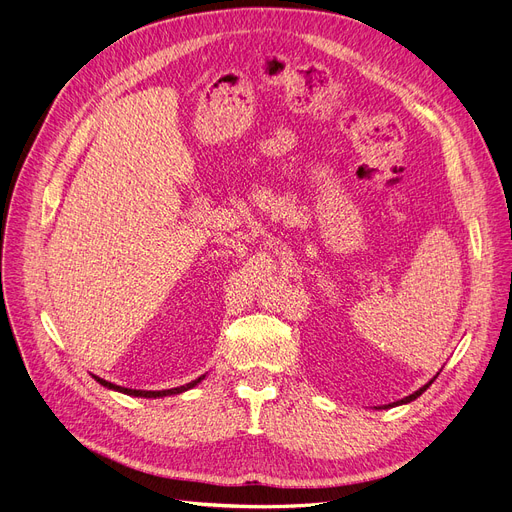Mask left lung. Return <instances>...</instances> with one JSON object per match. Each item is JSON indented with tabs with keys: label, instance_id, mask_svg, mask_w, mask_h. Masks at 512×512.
I'll return each mask as SVG.
<instances>
[{
	"label": "left lung",
	"instance_id": "1",
	"mask_svg": "<svg viewBox=\"0 0 512 512\" xmlns=\"http://www.w3.org/2000/svg\"><path fill=\"white\" fill-rule=\"evenodd\" d=\"M436 378H438V374H436V376L432 378V381H430V383H425V385H423L421 389H417L415 393H410V395H406V398H402V400H398V402H391V404H385V406H374V408H376V410H383V408L387 410V408H393V406H402V404H408V402H412V400H417V398H419V395H421V393H423V391H425L427 387H430V385H432V383L436 381Z\"/></svg>",
	"mask_w": 512,
	"mask_h": 512
}]
</instances>
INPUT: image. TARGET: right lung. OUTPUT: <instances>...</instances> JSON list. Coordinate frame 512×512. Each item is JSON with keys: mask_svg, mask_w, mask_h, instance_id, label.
I'll list each match as a JSON object with an SVG mask.
<instances>
[{"mask_svg": "<svg viewBox=\"0 0 512 512\" xmlns=\"http://www.w3.org/2000/svg\"><path fill=\"white\" fill-rule=\"evenodd\" d=\"M93 378H95V381L100 383V385H104L106 389L119 391V393H125V395H134V398H166V395H178V393H185V391L193 389L197 383H202V381H204L206 374H204V376H200V378H195V381H191V383H187V385H180V387H174V389H163V391H142V389H127V387H121V385L108 383V381H104V378L95 376V374H93Z\"/></svg>", "mask_w": 512, "mask_h": 512, "instance_id": "1", "label": "right lung"}]
</instances>
